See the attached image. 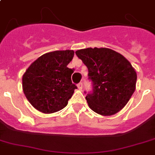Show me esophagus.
I'll list each match as a JSON object with an SVG mask.
<instances>
[{
    "mask_svg": "<svg viewBox=\"0 0 155 155\" xmlns=\"http://www.w3.org/2000/svg\"><path fill=\"white\" fill-rule=\"evenodd\" d=\"M82 86H83L82 82H80L78 84V88L79 90H81V89H82Z\"/></svg>",
    "mask_w": 155,
    "mask_h": 155,
    "instance_id": "esophagus-1",
    "label": "esophagus"
}]
</instances>
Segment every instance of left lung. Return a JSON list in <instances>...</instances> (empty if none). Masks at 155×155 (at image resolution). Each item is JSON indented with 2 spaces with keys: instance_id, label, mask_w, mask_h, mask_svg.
<instances>
[{
  "instance_id": "1",
  "label": "left lung",
  "mask_w": 155,
  "mask_h": 155,
  "mask_svg": "<svg viewBox=\"0 0 155 155\" xmlns=\"http://www.w3.org/2000/svg\"><path fill=\"white\" fill-rule=\"evenodd\" d=\"M88 68L92 91L86 98L89 108L102 116L120 111L135 90L137 75L122 54L109 48H85L75 52Z\"/></svg>"
}]
</instances>
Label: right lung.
Segmentation results:
<instances>
[{"label":"right lung","instance_id":"1","mask_svg":"<svg viewBox=\"0 0 155 155\" xmlns=\"http://www.w3.org/2000/svg\"><path fill=\"white\" fill-rule=\"evenodd\" d=\"M74 51H55L44 54L23 76V90L31 104L43 113H53L67 105L78 89L73 84V69L67 67Z\"/></svg>","mask_w":155,"mask_h":155}]
</instances>
